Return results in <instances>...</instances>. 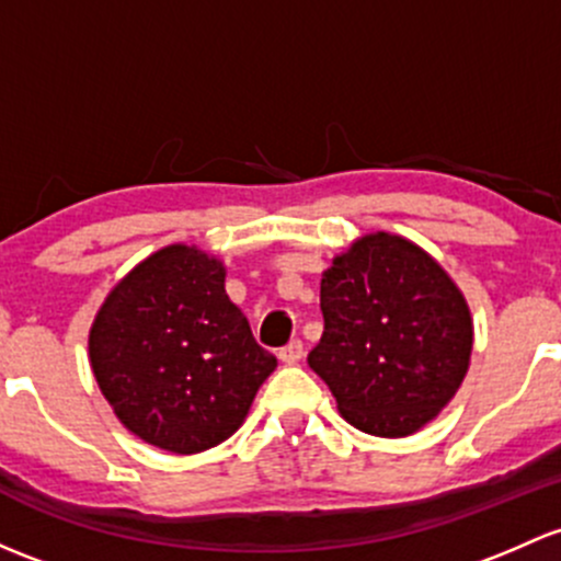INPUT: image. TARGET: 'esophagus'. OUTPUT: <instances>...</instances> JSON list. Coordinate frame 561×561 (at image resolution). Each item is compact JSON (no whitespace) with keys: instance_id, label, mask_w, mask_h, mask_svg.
I'll list each match as a JSON object with an SVG mask.
<instances>
[{"instance_id":"obj_1","label":"esophagus","mask_w":561,"mask_h":561,"mask_svg":"<svg viewBox=\"0 0 561 561\" xmlns=\"http://www.w3.org/2000/svg\"><path fill=\"white\" fill-rule=\"evenodd\" d=\"M300 357H304V341H300V339H293L290 344L282 346V350H279V359H282V363H287V365L298 363Z\"/></svg>"}]
</instances>
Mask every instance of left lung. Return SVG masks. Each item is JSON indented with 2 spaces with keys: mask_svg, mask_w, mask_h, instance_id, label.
<instances>
[{
  "mask_svg": "<svg viewBox=\"0 0 561 561\" xmlns=\"http://www.w3.org/2000/svg\"><path fill=\"white\" fill-rule=\"evenodd\" d=\"M320 306L325 333L309 365L363 433H416L462 385L473 350L468 304L411 241L363 236L325 271Z\"/></svg>",
  "mask_w": 561,
  "mask_h": 561,
  "instance_id": "left-lung-1",
  "label": "left lung"
}]
</instances>
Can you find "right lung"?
I'll return each mask as SVG.
<instances>
[{"label":"right lung","instance_id":"obj_1","mask_svg":"<svg viewBox=\"0 0 561 561\" xmlns=\"http://www.w3.org/2000/svg\"><path fill=\"white\" fill-rule=\"evenodd\" d=\"M88 350L117 420L174 454L233 435L276 368L228 300L222 263L182 244L150 255L110 293Z\"/></svg>","mask_w":561,"mask_h":561}]
</instances>
